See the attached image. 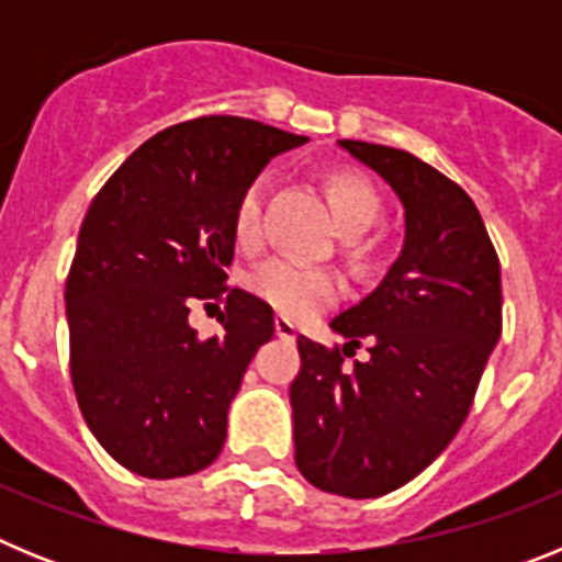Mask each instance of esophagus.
Here are the masks:
<instances>
[{
  "mask_svg": "<svg viewBox=\"0 0 562 562\" xmlns=\"http://www.w3.org/2000/svg\"><path fill=\"white\" fill-rule=\"evenodd\" d=\"M276 335L284 337V340H295L297 329L292 321H286V317H276Z\"/></svg>",
  "mask_w": 562,
  "mask_h": 562,
  "instance_id": "esophagus-1",
  "label": "esophagus"
}]
</instances>
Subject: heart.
Segmentation results:
<instances>
[{"instance_id": "b5f03b06", "label": "heart", "mask_w": 562, "mask_h": 562, "mask_svg": "<svg viewBox=\"0 0 562 562\" xmlns=\"http://www.w3.org/2000/svg\"><path fill=\"white\" fill-rule=\"evenodd\" d=\"M326 193H329L331 213H335V222L342 233L369 231L371 222L380 213V193L374 191L369 180H362L357 173H331ZM261 200H265V180H252L238 196L236 211H233V236H236L238 245L252 247L261 236ZM247 286H250L252 295L270 304L278 315L301 321V317H310L312 312L335 301V295L340 292V278L326 267L278 256L256 267L247 278Z\"/></svg>"}]
</instances>
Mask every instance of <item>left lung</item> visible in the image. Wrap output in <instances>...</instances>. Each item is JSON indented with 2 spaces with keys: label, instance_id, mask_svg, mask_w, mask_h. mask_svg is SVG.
<instances>
[{
  "label": "left lung",
  "instance_id": "1",
  "mask_svg": "<svg viewBox=\"0 0 562 562\" xmlns=\"http://www.w3.org/2000/svg\"><path fill=\"white\" fill-rule=\"evenodd\" d=\"M340 146L396 191L405 245L382 284L331 321L342 349L297 337L295 464L324 493L380 498L464 425L501 337V265L464 188L402 148ZM360 345L370 357L342 367Z\"/></svg>",
  "mask_w": 562,
  "mask_h": 562
}]
</instances>
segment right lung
Instances as JSON below:
<instances>
[{"label": "right lung", "instance_id": "right-lung-1", "mask_svg": "<svg viewBox=\"0 0 562 562\" xmlns=\"http://www.w3.org/2000/svg\"><path fill=\"white\" fill-rule=\"evenodd\" d=\"M301 143L233 114L177 123L83 216L64 290L69 374L92 436L143 479L193 475L222 453L227 408L276 331L261 297L225 286L233 211L270 157ZM211 296L226 301V331L200 338L187 315Z\"/></svg>", "mask_w": 562, "mask_h": 562}]
</instances>
